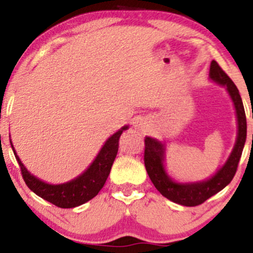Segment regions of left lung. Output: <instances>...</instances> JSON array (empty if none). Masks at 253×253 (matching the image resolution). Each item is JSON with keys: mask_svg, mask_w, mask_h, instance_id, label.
I'll list each match as a JSON object with an SVG mask.
<instances>
[{"mask_svg": "<svg viewBox=\"0 0 253 253\" xmlns=\"http://www.w3.org/2000/svg\"><path fill=\"white\" fill-rule=\"evenodd\" d=\"M209 77L215 83L226 86V90L235 106L237 117V137L234 149L225 164L215 172V175L206 181H200V182H175L165 171V145L162 142L150 138V137L144 138V165L153 185L168 200L186 207L202 205L208 198L218 193L231 182L236 174L237 165H239L242 149H244L245 142H246V115H245L244 104H242L239 89L236 88L230 77L221 70L216 61H211Z\"/></svg>", "mask_w": 253, "mask_h": 253, "instance_id": "8db88e82", "label": "left lung"}]
</instances>
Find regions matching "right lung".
Masks as SVG:
<instances>
[{
  "mask_svg": "<svg viewBox=\"0 0 253 253\" xmlns=\"http://www.w3.org/2000/svg\"><path fill=\"white\" fill-rule=\"evenodd\" d=\"M127 128L128 126H124L116 133L112 134L103 145L99 154L96 155L95 160L91 163L90 167L83 174L68 182L60 183V185H50V183L38 178L37 176L30 174L27 168L20 162L12 142L11 145L20 167L23 180L35 195L44 198L45 201L52 203V205L60 207V208H75V207L83 205L95 197L99 191L103 188L106 178L110 174L117 150H119L120 137H121L122 132Z\"/></svg>",
  "mask_w": 253,
  "mask_h": 253,
  "instance_id": "obj_1",
  "label": "right lung"
}]
</instances>
